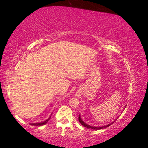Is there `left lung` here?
<instances>
[{"label": "left lung", "instance_id": "obj_1", "mask_svg": "<svg viewBox=\"0 0 148 148\" xmlns=\"http://www.w3.org/2000/svg\"><path fill=\"white\" fill-rule=\"evenodd\" d=\"M79 122H80V123L81 124V125H83V126H84V127H86V128H88V129H92V130H100V129H103V128H106V127H109L110 125H111L112 123H111V124H109V125H106V126H103V127H92V126H90V125H87V124H86L84 123V121H83L82 120H81V117H80V115H79Z\"/></svg>", "mask_w": 148, "mask_h": 148}]
</instances>
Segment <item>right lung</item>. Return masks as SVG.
<instances>
[{
  "instance_id": "1",
  "label": "right lung",
  "mask_w": 148,
  "mask_h": 148,
  "mask_svg": "<svg viewBox=\"0 0 148 148\" xmlns=\"http://www.w3.org/2000/svg\"><path fill=\"white\" fill-rule=\"evenodd\" d=\"M50 118H49L47 120H45V122H42V123H33V124H31V125H34V126H42V125H45V124H47V123H48L49 120H50Z\"/></svg>"
}]
</instances>
